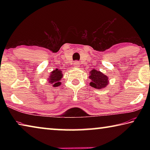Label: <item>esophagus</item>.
Instances as JSON below:
<instances>
[{"mask_svg":"<svg viewBox=\"0 0 150 150\" xmlns=\"http://www.w3.org/2000/svg\"><path fill=\"white\" fill-rule=\"evenodd\" d=\"M79 63L78 61H75V62H74V63H73V66H74L75 67H78L79 66Z\"/></svg>","mask_w":150,"mask_h":150,"instance_id":"34e87169","label":"esophagus"}]
</instances>
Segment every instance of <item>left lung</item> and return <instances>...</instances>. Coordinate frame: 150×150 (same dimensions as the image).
Wrapping results in <instances>:
<instances>
[{"label": "left lung", "mask_w": 150, "mask_h": 150, "mask_svg": "<svg viewBox=\"0 0 150 150\" xmlns=\"http://www.w3.org/2000/svg\"><path fill=\"white\" fill-rule=\"evenodd\" d=\"M89 79L91 80L90 85L96 88V89H101L106 87L108 83V77L99 71L95 69L91 70L90 72Z\"/></svg>", "instance_id": "left-lung-1"}]
</instances>
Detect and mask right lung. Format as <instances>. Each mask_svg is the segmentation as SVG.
I'll list each match as a JSON object with an SVG mask.
<instances>
[{"mask_svg":"<svg viewBox=\"0 0 150 150\" xmlns=\"http://www.w3.org/2000/svg\"><path fill=\"white\" fill-rule=\"evenodd\" d=\"M51 73H52V74L50 76V83H52V84L54 83L53 86L55 87L60 85L61 83L59 81L61 80V79L63 77L62 71L56 69L55 70L53 71Z\"/></svg>","mask_w":150,"mask_h":150,"instance_id":"right-lung-1","label":"right lung"}]
</instances>
